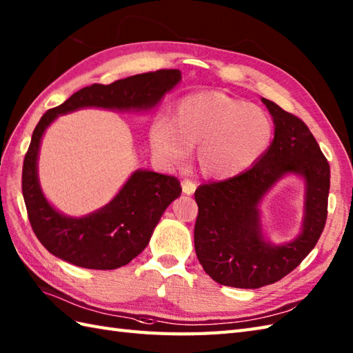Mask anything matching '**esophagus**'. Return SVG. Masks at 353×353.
<instances>
[{
	"instance_id": "esophagus-1",
	"label": "esophagus",
	"mask_w": 353,
	"mask_h": 353,
	"mask_svg": "<svg viewBox=\"0 0 353 353\" xmlns=\"http://www.w3.org/2000/svg\"><path fill=\"white\" fill-rule=\"evenodd\" d=\"M181 187H183V193L185 194H193L194 190H196V183L193 181V179H184V181L181 183Z\"/></svg>"
}]
</instances>
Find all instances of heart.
<instances>
[{
    "mask_svg": "<svg viewBox=\"0 0 353 353\" xmlns=\"http://www.w3.org/2000/svg\"><path fill=\"white\" fill-rule=\"evenodd\" d=\"M274 139L268 112L225 92H196L179 100L172 121L150 128L152 156L166 168H183L197 147V163L210 178H232L253 168Z\"/></svg>",
    "mask_w": 353,
    "mask_h": 353,
    "instance_id": "obj_1",
    "label": "heart"
}]
</instances>
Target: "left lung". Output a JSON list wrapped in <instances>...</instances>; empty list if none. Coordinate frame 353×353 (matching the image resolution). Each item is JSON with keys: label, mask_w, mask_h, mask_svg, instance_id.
Returning <instances> with one entry per match:
<instances>
[{"label": "left lung", "mask_w": 353, "mask_h": 353, "mask_svg": "<svg viewBox=\"0 0 353 353\" xmlns=\"http://www.w3.org/2000/svg\"><path fill=\"white\" fill-rule=\"evenodd\" d=\"M262 101L276 125L270 150L252 169L194 192V250L205 272L223 286L257 289L288 276L314 248L328 214L330 163L319 143L298 117ZM288 173L306 181L303 230L294 242L274 246L261 234L256 206Z\"/></svg>", "instance_id": "left-lung-1"}]
</instances>
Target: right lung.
<instances>
[{
  "instance_id": "right-lung-1",
  "label": "right lung",
  "mask_w": 353,
  "mask_h": 353,
  "mask_svg": "<svg viewBox=\"0 0 353 353\" xmlns=\"http://www.w3.org/2000/svg\"><path fill=\"white\" fill-rule=\"evenodd\" d=\"M179 81L181 72L165 68L109 85L92 83L40 118L25 154L22 194L34 234L49 253L82 268L117 270L148 245L163 212L181 194L178 178L139 169L103 208L79 219L64 216L48 202L37 175L40 142L49 124L82 108L148 110Z\"/></svg>"
}]
</instances>
